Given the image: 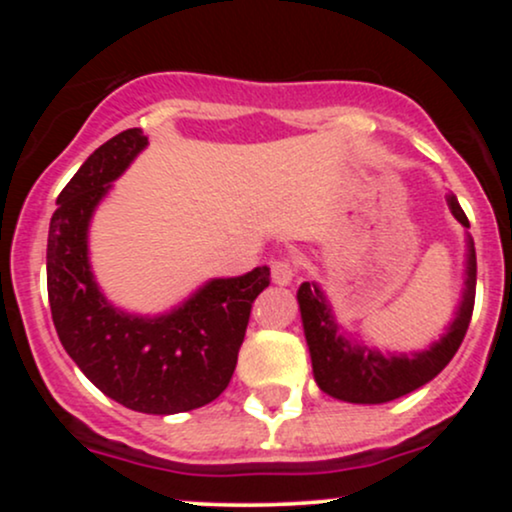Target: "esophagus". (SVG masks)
Segmentation results:
<instances>
[{
    "label": "esophagus",
    "instance_id": "obj_1",
    "mask_svg": "<svg viewBox=\"0 0 512 512\" xmlns=\"http://www.w3.org/2000/svg\"><path fill=\"white\" fill-rule=\"evenodd\" d=\"M298 272V262L293 257H279L272 262V281L276 286H289Z\"/></svg>",
    "mask_w": 512,
    "mask_h": 512
}]
</instances>
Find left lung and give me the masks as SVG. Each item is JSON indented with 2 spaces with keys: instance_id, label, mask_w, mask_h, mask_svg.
I'll return each mask as SVG.
<instances>
[{
  "instance_id": "8db88e82",
  "label": "left lung",
  "mask_w": 512,
  "mask_h": 512,
  "mask_svg": "<svg viewBox=\"0 0 512 512\" xmlns=\"http://www.w3.org/2000/svg\"><path fill=\"white\" fill-rule=\"evenodd\" d=\"M448 207L452 216L464 228H469L467 216L455 195H448ZM464 264L467 267H464L462 301L457 305L448 330L438 342L414 354H390V351L383 354L373 346L358 344L349 332L342 330L320 284L303 281L296 298L317 387L342 402L383 404L431 383L457 354L472 320L474 293H477V252H474V240L469 233Z\"/></svg>"
}]
</instances>
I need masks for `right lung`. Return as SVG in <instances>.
Wrapping results in <instances>:
<instances>
[{
	"mask_svg": "<svg viewBox=\"0 0 512 512\" xmlns=\"http://www.w3.org/2000/svg\"><path fill=\"white\" fill-rule=\"evenodd\" d=\"M146 144L142 129H125L98 146L60 192L48 233V298L57 337L81 373L122 407L166 416L214 402L231 383L269 267L209 279L161 315L110 303L88 260V226Z\"/></svg>",
	"mask_w": 512,
	"mask_h": 512,
	"instance_id": "obj_1",
	"label": "right lung"
}]
</instances>
